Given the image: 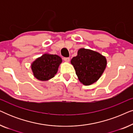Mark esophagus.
Segmentation results:
<instances>
[{
	"label": "esophagus",
	"instance_id": "34e87169",
	"mask_svg": "<svg viewBox=\"0 0 133 133\" xmlns=\"http://www.w3.org/2000/svg\"><path fill=\"white\" fill-rule=\"evenodd\" d=\"M63 60H64V61L66 62H70V59L69 57H64V58H63Z\"/></svg>",
	"mask_w": 133,
	"mask_h": 133
}]
</instances>
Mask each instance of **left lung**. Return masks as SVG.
<instances>
[{
  "label": "left lung",
  "instance_id": "8db88e82",
  "mask_svg": "<svg viewBox=\"0 0 133 133\" xmlns=\"http://www.w3.org/2000/svg\"><path fill=\"white\" fill-rule=\"evenodd\" d=\"M71 63L73 65L80 82L91 85L97 82L106 68V57L101 53L90 49L80 48L77 55L72 57Z\"/></svg>",
  "mask_w": 133,
  "mask_h": 133
}]
</instances>
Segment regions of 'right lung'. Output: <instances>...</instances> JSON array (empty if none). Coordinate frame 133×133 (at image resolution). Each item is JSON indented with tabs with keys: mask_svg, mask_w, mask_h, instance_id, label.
Masks as SVG:
<instances>
[{
	"mask_svg": "<svg viewBox=\"0 0 133 133\" xmlns=\"http://www.w3.org/2000/svg\"><path fill=\"white\" fill-rule=\"evenodd\" d=\"M62 62V60L59 56L45 53L32 62L31 68L36 79L47 81L55 76Z\"/></svg>",
	"mask_w": 133,
	"mask_h": 133,
	"instance_id": "add662e5",
	"label": "right lung"
}]
</instances>
